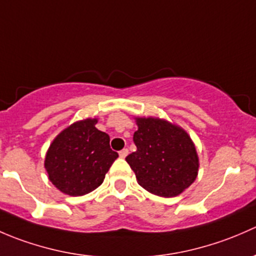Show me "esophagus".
<instances>
[{
    "mask_svg": "<svg viewBox=\"0 0 256 256\" xmlns=\"http://www.w3.org/2000/svg\"><path fill=\"white\" fill-rule=\"evenodd\" d=\"M128 148H122L120 152H118V154H120L121 158H125V157L128 156Z\"/></svg>",
    "mask_w": 256,
    "mask_h": 256,
    "instance_id": "34e87169",
    "label": "esophagus"
}]
</instances>
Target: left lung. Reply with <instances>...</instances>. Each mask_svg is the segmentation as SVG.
<instances>
[{"label":"left lung","mask_w":256,"mask_h":256,"mask_svg":"<svg viewBox=\"0 0 256 256\" xmlns=\"http://www.w3.org/2000/svg\"><path fill=\"white\" fill-rule=\"evenodd\" d=\"M135 152L126 162L141 187L161 197H174L194 182L198 154L194 144L180 126L156 118H136Z\"/></svg>","instance_id":"obj_1"}]
</instances>
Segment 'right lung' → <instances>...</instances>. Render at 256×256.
I'll return each mask as SVG.
<instances>
[{
	"label": "right lung",
	"mask_w": 256,
	"mask_h": 256,
	"mask_svg": "<svg viewBox=\"0 0 256 256\" xmlns=\"http://www.w3.org/2000/svg\"><path fill=\"white\" fill-rule=\"evenodd\" d=\"M96 118L76 121L53 140L46 154L49 180L60 192L78 197L96 190L118 157L108 134L98 130Z\"/></svg>",
	"instance_id": "obj_1"
}]
</instances>
